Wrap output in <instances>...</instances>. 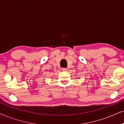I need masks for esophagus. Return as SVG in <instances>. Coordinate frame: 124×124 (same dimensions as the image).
Returning a JSON list of instances; mask_svg holds the SVG:
<instances>
[{"label": "esophagus", "instance_id": "esophagus-1", "mask_svg": "<svg viewBox=\"0 0 124 124\" xmlns=\"http://www.w3.org/2000/svg\"><path fill=\"white\" fill-rule=\"evenodd\" d=\"M62 71H67V68H62Z\"/></svg>", "mask_w": 124, "mask_h": 124}]
</instances>
